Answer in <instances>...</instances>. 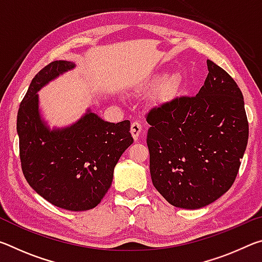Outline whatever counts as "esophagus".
Returning a JSON list of instances; mask_svg holds the SVG:
<instances>
[{"label": "esophagus", "instance_id": "1", "mask_svg": "<svg viewBox=\"0 0 262 262\" xmlns=\"http://www.w3.org/2000/svg\"><path fill=\"white\" fill-rule=\"evenodd\" d=\"M141 130H142V126H141L140 122H137V121L132 122L130 133H132V136L134 137V140L139 139V136L141 134Z\"/></svg>", "mask_w": 262, "mask_h": 262}]
</instances>
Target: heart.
Masks as SVG:
<instances>
[{
    "label": "heart",
    "mask_w": 262,
    "mask_h": 262,
    "mask_svg": "<svg viewBox=\"0 0 262 262\" xmlns=\"http://www.w3.org/2000/svg\"><path fill=\"white\" fill-rule=\"evenodd\" d=\"M159 82H162L161 86L158 89V96L161 99L172 98L181 85V76L178 73H172L164 78L163 75H156L151 79V85H156Z\"/></svg>",
    "instance_id": "b5f03b06"
}]
</instances>
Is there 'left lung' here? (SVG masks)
I'll return each mask as SVG.
<instances>
[{"label": "left lung", "mask_w": 262, "mask_h": 262, "mask_svg": "<svg viewBox=\"0 0 262 262\" xmlns=\"http://www.w3.org/2000/svg\"><path fill=\"white\" fill-rule=\"evenodd\" d=\"M208 76L195 97H176L149 111L150 174L172 206L199 209L231 187L248 140L241 89L207 60Z\"/></svg>", "instance_id": "8db88e82"}]
</instances>
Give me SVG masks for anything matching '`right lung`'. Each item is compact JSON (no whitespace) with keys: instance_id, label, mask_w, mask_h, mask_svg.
Here are the masks:
<instances>
[{"instance_id":"right-lung-1","label":"right lung","mask_w":262,"mask_h":262,"mask_svg":"<svg viewBox=\"0 0 262 262\" xmlns=\"http://www.w3.org/2000/svg\"><path fill=\"white\" fill-rule=\"evenodd\" d=\"M74 67L73 62L53 61L35 75L19 105L17 133L21 171L31 187L52 205L84 211L99 205L119 158L134 140L129 120L111 123L90 110L62 129L45 125L37 92Z\"/></svg>"}]
</instances>
